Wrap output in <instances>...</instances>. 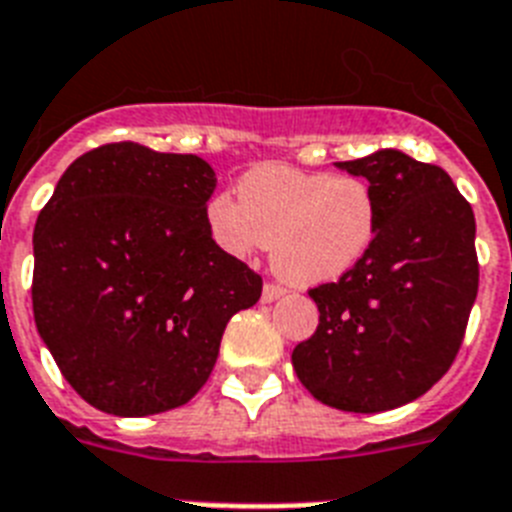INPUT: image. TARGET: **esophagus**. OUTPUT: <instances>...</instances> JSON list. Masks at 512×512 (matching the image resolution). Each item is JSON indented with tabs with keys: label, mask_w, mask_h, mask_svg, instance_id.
<instances>
[{
	"label": "esophagus",
	"mask_w": 512,
	"mask_h": 512,
	"mask_svg": "<svg viewBox=\"0 0 512 512\" xmlns=\"http://www.w3.org/2000/svg\"><path fill=\"white\" fill-rule=\"evenodd\" d=\"M281 296H283L281 286H276V283H265L263 286V302L265 304L276 302V299H281Z\"/></svg>",
	"instance_id": "obj_1"
}]
</instances>
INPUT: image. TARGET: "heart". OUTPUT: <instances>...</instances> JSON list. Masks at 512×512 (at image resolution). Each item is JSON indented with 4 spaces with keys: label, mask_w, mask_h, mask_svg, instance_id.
Masks as SVG:
<instances>
[{
    "label": "heart",
    "mask_w": 512,
    "mask_h": 512,
    "mask_svg": "<svg viewBox=\"0 0 512 512\" xmlns=\"http://www.w3.org/2000/svg\"><path fill=\"white\" fill-rule=\"evenodd\" d=\"M239 200L221 192L205 205L210 239L229 257L268 249L294 286L336 281L362 263L380 231V203L359 176L260 163L239 179Z\"/></svg>",
    "instance_id": "b5f03b06"
}]
</instances>
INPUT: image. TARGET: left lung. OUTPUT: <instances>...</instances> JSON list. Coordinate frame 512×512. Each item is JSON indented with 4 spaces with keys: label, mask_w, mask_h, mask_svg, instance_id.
Returning a JSON list of instances; mask_svg holds the SVG:
<instances>
[{
    "label": "left lung",
    "mask_w": 512,
    "mask_h": 512,
    "mask_svg": "<svg viewBox=\"0 0 512 512\" xmlns=\"http://www.w3.org/2000/svg\"><path fill=\"white\" fill-rule=\"evenodd\" d=\"M336 166L375 190L380 231L354 270L309 291L320 322L291 364L325 406L377 414L427 393L461 349L479 289L476 221L440 166L401 150Z\"/></svg>",
    "instance_id": "1"
}]
</instances>
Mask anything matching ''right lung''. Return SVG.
Here are the masks:
<instances>
[{
	"label": "right lung",
	"instance_id": "1",
	"mask_svg": "<svg viewBox=\"0 0 512 512\" xmlns=\"http://www.w3.org/2000/svg\"><path fill=\"white\" fill-rule=\"evenodd\" d=\"M216 171L111 143L70 163L33 231V317L64 380L98 411L150 416L203 388L226 322L263 278L210 239Z\"/></svg>",
	"mask_w": 512,
	"mask_h": 512
}]
</instances>
